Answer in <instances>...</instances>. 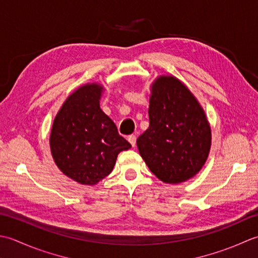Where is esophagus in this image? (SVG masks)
<instances>
[{"label": "esophagus", "instance_id": "34e87169", "mask_svg": "<svg viewBox=\"0 0 258 258\" xmlns=\"http://www.w3.org/2000/svg\"><path fill=\"white\" fill-rule=\"evenodd\" d=\"M136 136L135 135H130V136H128V141L129 143L131 144V146L133 147H135L136 146Z\"/></svg>", "mask_w": 258, "mask_h": 258}]
</instances>
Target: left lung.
Returning a JSON list of instances; mask_svg holds the SVG:
<instances>
[{"label": "left lung", "instance_id": "obj_1", "mask_svg": "<svg viewBox=\"0 0 258 258\" xmlns=\"http://www.w3.org/2000/svg\"><path fill=\"white\" fill-rule=\"evenodd\" d=\"M149 128L137 139L140 156L166 183H180L202 169L212 131L204 109L183 83L160 76L151 86Z\"/></svg>", "mask_w": 258, "mask_h": 258}]
</instances>
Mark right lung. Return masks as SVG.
I'll return each instance as SVG.
<instances>
[{
    "mask_svg": "<svg viewBox=\"0 0 258 258\" xmlns=\"http://www.w3.org/2000/svg\"><path fill=\"white\" fill-rule=\"evenodd\" d=\"M103 87L78 88L55 115L50 148L59 169L81 185H96L112 171L118 154L131 145L100 109Z\"/></svg>",
    "mask_w": 258,
    "mask_h": 258,
    "instance_id": "add662e5",
    "label": "right lung"
}]
</instances>
